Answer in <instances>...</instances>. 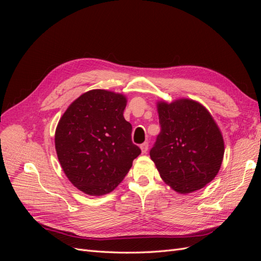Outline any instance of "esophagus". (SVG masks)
Masks as SVG:
<instances>
[{"label":"esophagus","mask_w":261,"mask_h":261,"mask_svg":"<svg viewBox=\"0 0 261 261\" xmlns=\"http://www.w3.org/2000/svg\"><path fill=\"white\" fill-rule=\"evenodd\" d=\"M148 143H144V144H141L140 145V149H141V152L143 153H146L147 151H148Z\"/></svg>","instance_id":"34e87169"}]
</instances>
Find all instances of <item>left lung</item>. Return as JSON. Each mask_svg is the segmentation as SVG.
Instances as JSON below:
<instances>
[{"label": "left lung", "instance_id": "1", "mask_svg": "<svg viewBox=\"0 0 261 261\" xmlns=\"http://www.w3.org/2000/svg\"><path fill=\"white\" fill-rule=\"evenodd\" d=\"M159 124L150 156L165 183L180 194L216 177L224 154L221 132L206 108L193 100L159 102Z\"/></svg>", "mask_w": 261, "mask_h": 261}]
</instances>
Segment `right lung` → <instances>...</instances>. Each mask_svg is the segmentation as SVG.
Segmentation results:
<instances>
[{
    "mask_svg": "<svg viewBox=\"0 0 261 261\" xmlns=\"http://www.w3.org/2000/svg\"><path fill=\"white\" fill-rule=\"evenodd\" d=\"M126 98L108 90H90L61 117L55 149L61 167L82 192L105 195L121 183L141 150L132 141V124L124 118Z\"/></svg>",
    "mask_w": 261,
    "mask_h": 261,
    "instance_id": "obj_1",
    "label": "right lung"
}]
</instances>
